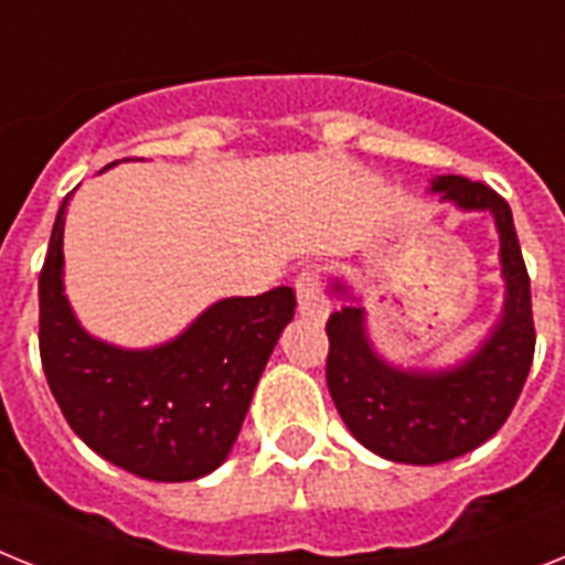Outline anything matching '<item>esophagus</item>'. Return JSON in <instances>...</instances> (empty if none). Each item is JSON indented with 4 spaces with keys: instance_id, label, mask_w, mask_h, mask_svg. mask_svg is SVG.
Wrapping results in <instances>:
<instances>
[{
    "instance_id": "34e87169",
    "label": "esophagus",
    "mask_w": 565,
    "mask_h": 565,
    "mask_svg": "<svg viewBox=\"0 0 565 565\" xmlns=\"http://www.w3.org/2000/svg\"><path fill=\"white\" fill-rule=\"evenodd\" d=\"M294 288H297V311H300L302 317L317 320V323L329 317V300H326L320 286H317L315 274L302 271L300 277H297V282H294Z\"/></svg>"
}]
</instances>
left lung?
<instances>
[{
    "instance_id": "left-lung-1",
    "label": "left lung",
    "mask_w": 565,
    "mask_h": 565,
    "mask_svg": "<svg viewBox=\"0 0 565 565\" xmlns=\"http://www.w3.org/2000/svg\"><path fill=\"white\" fill-rule=\"evenodd\" d=\"M427 190L461 213H491L500 236L502 311L470 355L441 370L386 361L361 297L340 277L329 286L343 300L326 323L334 407L366 450L401 465H439L484 445L511 416L534 358L531 282L508 202L461 175H436Z\"/></svg>"
}]
</instances>
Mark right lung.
I'll list each match as a JSON object with an SVG mask.
<instances>
[{"instance_id": "1", "label": "right lung", "mask_w": 565, "mask_h": 565, "mask_svg": "<svg viewBox=\"0 0 565 565\" xmlns=\"http://www.w3.org/2000/svg\"><path fill=\"white\" fill-rule=\"evenodd\" d=\"M65 207L68 195L40 274L42 370L65 422L135 477H207L231 454L265 363L291 323L294 288L216 300L158 347H115L86 332L65 297Z\"/></svg>"}]
</instances>
